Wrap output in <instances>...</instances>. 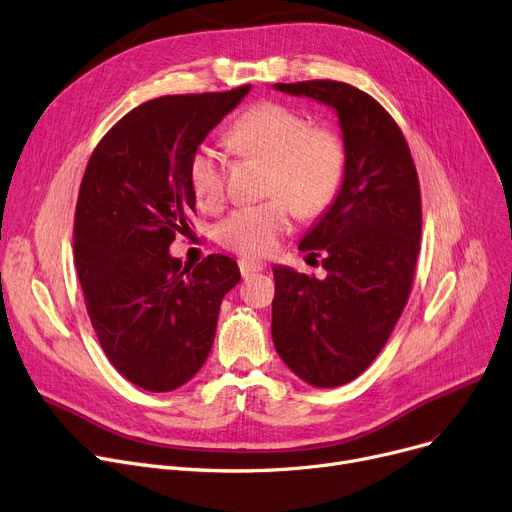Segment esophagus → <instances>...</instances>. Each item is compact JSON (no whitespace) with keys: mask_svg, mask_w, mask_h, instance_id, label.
Masks as SVG:
<instances>
[{"mask_svg":"<svg viewBox=\"0 0 512 512\" xmlns=\"http://www.w3.org/2000/svg\"><path fill=\"white\" fill-rule=\"evenodd\" d=\"M264 268V264L260 262H250V260H239V270H242L244 277H250L254 273H260V270Z\"/></svg>","mask_w":512,"mask_h":512,"instance_id":"esophagus-1","label":"esophagus"}]
</instances>
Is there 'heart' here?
<instances>
[{
	"mask_svg": "<svg viewBox=\"0 0 512 512\" xmlns=\"http://www.w3.org/2000/svg\"><path fill=\"white\" fill-rule=\"evenodd\" d=\"M242 157L268 161L260 204L235 208L219 225V242L246 258L273 254L297 215L316 217L335 200L345 173V146L337 132L312 128L310 119L283 103L262 101L239 115L225 134ZM190 186L200 206L215 210L225 200V169L217 150L200 146L190 161ZM287 197L292 204L284 200Z\"/></svg>",
	"mask_w": 512,
	"mask_h": 512,
	"instance_id": "b5f03b06",
	"label": "heart"
}]
</instances>
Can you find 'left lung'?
I'll use <instances>...</instances> for the list:
<instances>
[{
  "instance_id": "obj_1",
  "label": "left lung",
  "mask_w": 512,
  "mask_h": 512,
  "mask_svg": "<svg viewBox=\"0 0 512 512\" xmlns=\"http://www.w3.org/2000/svg\"><path fill=\"white\" fill-rule=\"evenodd\" d=\"M333 109L345 173L330 206L299 242L322 254L326 279L273 266V343L287 368L318 388L362 374L407 304L422 237L419 179L403 132L370 95L335 80L273 84Z\"/></svg>"
}]
</instances>
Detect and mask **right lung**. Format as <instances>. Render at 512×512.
<instances>
[{
    "label": "right lung",
    "instance_id": "right-lung-1",
    "mask_svg": "<svg viewBox=\"0 0 512 512\" xmlns=\"http://www.w3.org/2000/svg\"><path fill=\"white\" fill-rule=\"evenodd\" d=\"M250 88L138 105L105 134L82 177L74 260L86 310L115 370L150 393L198 374L223 297L242 279L229 256L192 268L169 246L196 210L194 153Z\"/></svg>",
    "mask_w": 512,
    "mask_h": 512
}]
</instances>
